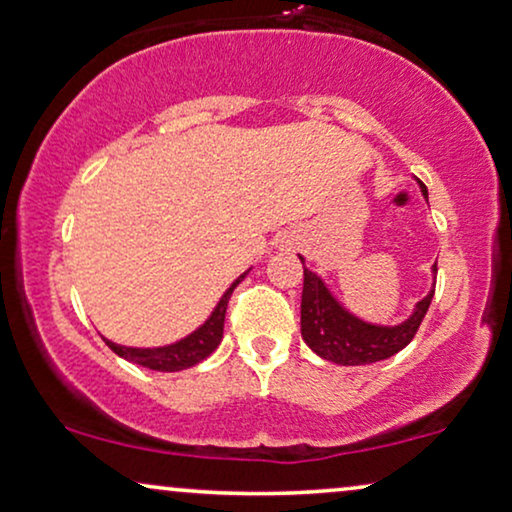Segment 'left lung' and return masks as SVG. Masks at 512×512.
Segmentation results:
<instances>
[{
    "instance_id": "8db88e82",
    "label": "left lung",
    "mask_w": 512,
    "mask_h": 512,
    "mask_svg": "<svg viewBox=\"0 0 512 512\" xmlns=\"http://www.w3.org/2000/svg\"><path fill=\"white\" fill-rule=\"evenodd\" d=\"M421 194L428 199L426 187L419 182ZM304 264V257L299 255ZM433 288L424 299L414 304V311L405 320L395 325L370 323L356 316L339 299L332 295L323 278L316 271L304 267V290H302V337L309 349L323 360L335 365H370L379 363L403 351L417 335L421 320L431 306L435 292V269L433 264Z\"/></svg>"
}]
</instances>
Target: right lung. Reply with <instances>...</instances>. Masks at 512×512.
<instances>
[{
	"label": "right lung",
	"instance_id": "1",
	"mask_svg": "<svg viewBox=\"0 0 512 512\" xmlns=\"http://www.w3.org/2000/svg\"><path fill=\"white\" fill-rule=\"evenodd\" d=\"M250 269L243 271V274L229 285L227 292L220 297V302L215 304V309L210 311V316L203 320V323L196 327L194 332H189L187 337L177 339V342H173V344L124 346V344L112 342V339H107V337H102V339H105V344L114 353H117L119 358L128 360V363L149 367V370H156V372H180V370H187V367L199 365L201 360H206L210 353L220 346L222 332H224V313H227L229 297H231V292H234L236 285L250 274Z\"/></svg>",
	"mask_w": 512,
	"mask_h": 512
}]
</instances>
